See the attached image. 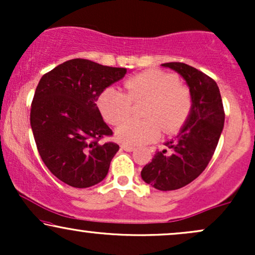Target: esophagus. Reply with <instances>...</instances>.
Instances as JSON below:
<instances>
[{"label":"esophagus","instance_id":"obj_1","mask_svg":"<svg viewBox=\"0 0 255 255\" xmlns=\"http://www.w3.org/2000/svg\"><path fill=\"white\" fill-rule=\"evenodd\" d=\"M121 148H124V150L127 151V152H131V151L134 150V146L127 145V144H122V145H121Z\"/></svg>","mask_w":255,"mask_h":255}]
</instances>
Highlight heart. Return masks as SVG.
<instances>
[{"label": "heart", "mask_w": 255, "mask_h": 255, "mask_svg": "<svg viewBox=\"0 0 255 255\" xmlns=\"http://www.w3.org/2000/svg\"><path fill=\"white\" fill-rule=\"evenodd\" d=\"M125 92L108 87L99 93L97 107L111 125H119L131 112V103L146 99L145 119H131L119 126L116 136L127 145L154 141L162 133L174 134L186 124L193 109L191 89L176 75L148 69L128 78Z\"/></svg>", "instance_id": "obj_1"}]
</instances>
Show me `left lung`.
<instances>
[{"label": "left lung", "mask_w": 255, "mask_h": 255, "mask_svg": "<svg viewBox=\"0 0 255 255\" xmlns=\"http://www.w3.org/2000/svg\"><path fill=\"white\" fill-rule=\"evenodd\" d=\"M182 75L191 89L193 109L174 140L165 142L141 170L146 183L159 191H175L194 181L206 169L224 126V108L216 81L194 67L163 63Z\"/></svg>", "instance_id": "8db88e82"}]
</instances>
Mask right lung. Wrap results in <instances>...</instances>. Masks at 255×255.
<instances>
[{"mask_svg":"<svg viewBox=\"0 0 255 255\" xmlns=\"http://www.w3.org/2000/svg\"><path fill=\"white\" fill-rule=\"evenodd\" d=\"M126 73V68L74 58L39 80L31 104V128L44 164L62 182L87 188L107 176L120 147L101 141L113 130L96 103L99 93Z\"/></svg>","mask_w":255,"mask_h":255,"instance_id":"add662e5","label":"right lung"}]
</instances>
